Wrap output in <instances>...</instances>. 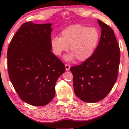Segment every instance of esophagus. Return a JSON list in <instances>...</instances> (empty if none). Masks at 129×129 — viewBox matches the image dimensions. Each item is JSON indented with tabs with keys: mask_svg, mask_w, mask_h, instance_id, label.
<instances>
[{
	"mask_svg": "<svg viewBox=\"0 0 129 129\" xmlns=\"http://www.w3.org/2000/svg\"><path fill=\"white\" fill-rule=\"evenodd\" d=\"M65 68H66V70L68 71L70 70V66L69 64H65Z\"/></svg>",
	"mask_w": 129,
	"mask_h": 129,
	"instance_id": "34e87169",
	"label": "esophagus"
}]
</instances>
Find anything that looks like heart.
Here are the masks:
<instances>
[{
  "label": "heart",
  "mask_w": 129,
  "mask_h": 129,
  "mask_svg": "<svg viewBox=\"0 0 129 129\" xmlns=\"http://www.w3.org/2000/svg\"><path fill=\"white\" fill-rule=\"evenodd\" d=\"M100 38V33L95 28L74 25L61 31L60 37L52 38L51 44L57 56L67 51L69 46L71 53L65 56L66 60L72 61L76 57L77 60L83 61L93 55Z\"/></svg>",
  "instance_id": "b5f03b06"
}]
</instances>
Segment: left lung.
I'll return each mask as SVG.
<instances>
[{
    "label": "left lung",
    "mask_w": 129,
    "mask_h": 129,
    "mask_svg": "<svg viewBox=\"0 0 129 129\" xmlns=\"http://www.w3.org/2000/svg\"><path fill=\"white\" fill-rule=\"evenodd\" d=\"M100 41L93 55L81 64L72 66L74 93L85 102H96L107 96L118 76L120 49L113 30L101 20Z\"/></svg>",
    "instance_id": "1"
}]
</instances>
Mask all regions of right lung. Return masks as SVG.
Listing matches in <instances>:
<instances>
[{
    "instance_id": "1",
    "label": "right lung",
    "mask_w": 129,
    "mask_h": 129,
    "mask_svg": "<svg viewBox=\"0 0 129 129\" xmlns=\"http://www.w3.org/2000/svg\"><path fill=\"white\" fill-rule=\"evenodd\" d=\"M52 24H22L7 49L9 78L21 100L45 106L53 98L65 66L51 52Z\"/></svg>"
}]
</instances>
